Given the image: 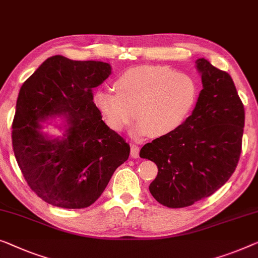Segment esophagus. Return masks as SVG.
<instances>
[{
    "label": "esophagus",
    "mask_w": 258,
    "mask_h": 258,
    "mask_svg": "<svg viewBox=\"0 0 258 258\" xmlns=\"http://www.w3.org/2000/svg\"><path fill=\"white\" fill-rule=\"evenodd\" d=\"M139 153H140V147L136 144L131 145V156L134 157H139Z\"/></svg>",
    "instance_id": "esophagus-1"
}]
</instances>
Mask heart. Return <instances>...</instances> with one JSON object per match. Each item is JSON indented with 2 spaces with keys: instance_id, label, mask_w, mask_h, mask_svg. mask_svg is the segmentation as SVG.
<instances>
[{
  "instance_id": "obj_1",
  "label": "heart",
  "mask_w": 258,
  "mask_h": 258,
  "mask_svg": "<svg viewBox=\"0 0 258 258\" xmlns=\"http://www.w3.org/2000/svg\"><path fill=\"white\" fill-rule=\"evenodd\" d=\"M116 91L98 90L95 104L106 124L121 131L134 118L138 132L164 137L189 117L198 98V87L190 75L166 66H138L127 69L113 83Z\"/></svg>"
}]
</instances>
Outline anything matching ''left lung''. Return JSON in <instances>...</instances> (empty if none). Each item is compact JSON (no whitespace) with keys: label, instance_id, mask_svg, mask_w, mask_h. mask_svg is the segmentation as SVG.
Listing matches in <instances>:
<instances>
[{"label":"left lung","instance_id":"1","mask_svg":"<svg viewBox=\"0 0 258 258\" xmlns=\"http://www.w3.org/2000/svg\"><path fill=\"white\" fill-rule=\"evenodd\" d=\"M203 89L192 114L168 136L146 144L140 157L159 169L149 185L170 209L210 197L235 171L242 149L244 107L228 73L205 59L196 61Z\"/></svg>","mask_w":258,"mask_h":258}]
</instances>
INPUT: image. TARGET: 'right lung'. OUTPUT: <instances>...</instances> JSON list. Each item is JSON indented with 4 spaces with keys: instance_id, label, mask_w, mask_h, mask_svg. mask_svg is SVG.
I'll return each mask as SVG.
<instances>
[{
    "instance_id": "obj_1",
    "label": "right lung",
    "mask_w": 258,
    "mask_h": 258,
    "mask_svg": "<svg viewBox=\"0 0 258 258\" xmlns=\"http://www.w3.org/2000/svg\"><path fill=\"white\" fill-rule=\"evenodd\" d=\"M111 74L109 63L45 60L23 83L13 121V148L23 176L44 202L62 209H84L101 197L130 145L102 120L92 89ZM64 115L69 130L61 141L39 132V121Z\"/></svg>"
}]
</instances>
